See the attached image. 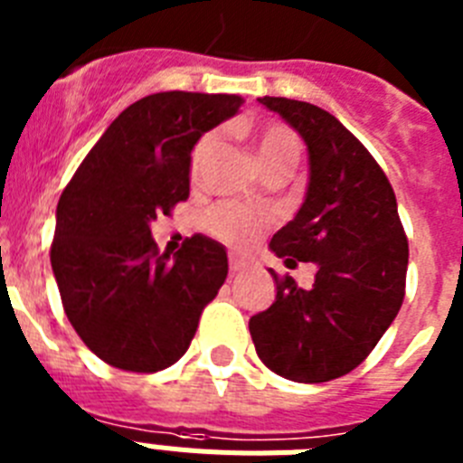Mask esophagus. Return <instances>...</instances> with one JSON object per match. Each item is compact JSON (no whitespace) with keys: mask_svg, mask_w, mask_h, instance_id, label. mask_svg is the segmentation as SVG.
<instances>
[{"mask_svg":"<svg viewBox=\"0 0 463 463\" xmlns=\"http://www.w3.org/2000/svg\"><path fill=\"white\" fill-rule=\"evenodd\" d=\"M245 267H248V261H245L243 257L229 255V269H232V271H243Z\"/></svg>","mask_w":463,"mask_h":463,"instance_id":"1","label":"esophagus"}]
</instances>
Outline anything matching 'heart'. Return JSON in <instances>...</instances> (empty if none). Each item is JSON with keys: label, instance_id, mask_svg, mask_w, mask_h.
<instances>
[{"label": "heart", "instance_id": "1", "mask_svg": "<svg viewBox=\"0 0 463 463\" xmlns=\"http://www.w3.org/2000/svg\"><path fill=\"white\" fill-rule=\"evenodd\" d=\"M252 143H255V155L264 174L273 169L292 171L301 155L298 137L288 125H280V122L261 125L252 137ZM215 146H218V137L213 132L203 134L194 143L190 155V175L194 181L211 162ZM269 224H271V218L267 213H257L241 203H218L203 215V227L208 234L229 245H236V248H248L260 236L261 229H267Z\"/></svg>", "mask_w": 463, "mask_h": 463}]
</instances>
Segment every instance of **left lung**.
<instances>
[{"mask_svg": "<svg viewBox=\"0 0 463 463\" xmlns=\"http://www.w3.org/2000/svg\"><path fill=\"white\" fill-rule=\"evenodd\" d=\"M308 146V192L273 234L288 267L313 261L310 289L276 278V301L250 317L260 359L294 383H326L357 369L406 297L408 239L390 181L373 155L329 110L288 97L257 99Z\"/></svg>", "mask_w": 463, "mask_h": 463, "instance_id": "1", "label": "left lung"}]
</instances>
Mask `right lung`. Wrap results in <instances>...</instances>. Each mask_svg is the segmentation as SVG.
I'll list each match as a JSON object with an SVG mask.
<instances>
[{
  "label": "right lung",
  "mask_w": 463,
  "mask_h": 463,
  "mask_svg": "<svg viewBox=\"0 0 463 463\" xmlns=\"http://www.w3.org/2000/svg\"><path fill=\"white\" fill-rule=\"evenodd\" d=\"M239 94L157 92L127 106L57 203L51 264L64 313L101 362L155 373L187 353L227 278V252L194 234L174 257L150 222L190 196V153Z\"/></svg>",
  "instance_id": "right-lung-1"
}]
</instances>
